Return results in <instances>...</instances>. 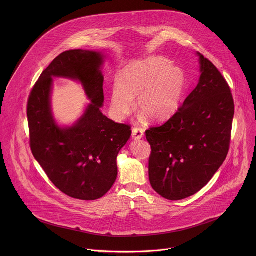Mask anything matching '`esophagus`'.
Here are the masks:
<instances>
[{
	"label": "esophagus",
	"mask_w": 256,
	"mask_h": 256,
	"mask_svg": "<svg viewBox=\"0 0 256 256\" xmlns=\"http://www.w3.org/2000/svg\"><path fill=\"white\" fill-rule=\"evenodd\" d=\"M144 137V131L141 128H134L132 130V138L134 140H141Z\"/></svg>",
	"instance_id": "1"
}]
</instances>
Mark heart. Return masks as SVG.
<instances>
[{"mask_svg": "<svg viewBox=\"0 0 256 256\" xmlns=\"http://www.w3.org/2000/svg\"><path fill=\"white\" fill-rule=\"evenodd\" d=\"M186 78L182 69L158 56L135 60L126 65L111 90L110 110L122 120L136 108L152 121L174 115L182 102Z\"/></svg>", "mask_w": 256, "mask_h": 256, "instance_id": "heart-1", "label": "heart"}]
</instances>
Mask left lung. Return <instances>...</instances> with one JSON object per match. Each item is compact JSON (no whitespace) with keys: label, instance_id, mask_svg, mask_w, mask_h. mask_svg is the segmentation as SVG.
Segmentation results:
<instances>
[{"label":"left lung","instance_id":"1","mask_svg":"<svg viewBox=\"0 0 256 256\" xmlns=\"http://www.w3.org/2000/svg\"><path fill=\"white\" fill-rule=\"evenodd\" d=\"M200 78L182 106L164 124L146 131L152 146L148 178L168 200L194 195L211 180L226 158L234 106L218 69L196 52Z\"/></svg>","mask_w":256,"mask_h":256}]
</instances>
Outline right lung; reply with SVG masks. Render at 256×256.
Returning a JSON list of instances; mask_svg holds the SVG:
<instances>
[{
    "mask_svg": "<svg viewBox=\"0 0 256 256\" xmlns=\"http://www.w3.org/2000/svg\"><path fill=\"white\" fill-rule=\"evenodd\" d=\"M102 51L69 50L42 72L28 104L30 148L38 164L63 193L96 200L115 182L117 156L131 137V128L108 118L104 102ZM78 81L90 100L72 126H60L52 110L53 78Z\"/></svg>",
    "mask_w": 256,
    "mask_h": 256,
    "instance_id": "1",
    "label": "right lung"
}]
</instances>
